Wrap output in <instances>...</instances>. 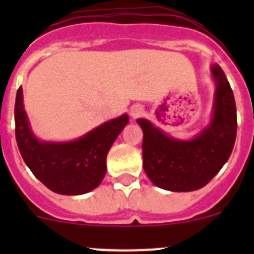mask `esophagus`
I'll return each instance as SVG.
<instances>
[{
  "instance_id": "1",
  "label": "esophagus",
  "mask_w": 254,
  "mask_h": 254,
  "mask_svg": "<svg viewBox=\"0 0 254 254\" xmlns=\"http://www.w3.org/2000/svg\"><path fill=\"white\" fill-rule=\"evenodd\" d=\"M143 112V108L141 107V105H133V107L131 108V117L132 118H137V117H140L141 114H142Z\"/></svg>"
}]
</instances>
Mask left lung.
Masks as SVG:
<instances>
[{
    "mask_svg": "<svg viewBox=\"0 0 254 254\" xmlns=\"http://www.w3.org/2000/svg\"><path fill=\"white\" fill-rule=\"evenodd\" d=\"M216 82L214 113L207 127L188 141L168 136L140 118L143 132V170L156 187L190 192L206 186L228 161L237 137L234 94L219 64L211 66Z\"/></svg>",
    "mask_w": 254,
    "mask_h": 254,
    "instance_id": "8db88e82",
    "label": "left lung"
}]
</instances>
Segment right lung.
I'll return each instance as SVG.
<instances>
[{"label": "right lung", "instance_id": "right-lung-1", "mask_svg": "<svg viewBox=\"0 0 254 254\" xmlns=\"http://www.w3.org/2000/svg\"><path fill=\"white\" fill-rule=\"evenodd\" d=\"M128 123L123 114L69 142H44L31 132L19 87L15 102V134L20 154L29 169L47 188L77 196L93 190L107 172V155Z\"/></svg>", "mask_w": 254, "mask_h": 254}]
</instances>
